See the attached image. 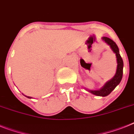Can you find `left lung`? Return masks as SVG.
Here are the masks:
<instances>
[{
	"mask_svg": "<svg viewBox=\"0 0 134 134\" xmlns=\"http://www.w3.org/2000/svg\"><path fill=\"white\" fill-rule=\"evenodd\" d=\"M102 40L105 41L108 46H110L113 52L115 53L116 57V61H117L116 71V74L114 77H112L110 80L108 81L101 89L97 90V91L88 90V91L93 95H97V96L105 97L108 95L116 87L118 84H119V83L121 82V79L122 77L123 61H122L121 55L119 54V48H118L117 45L116 44V43L107 37H103Z\"/></svg>",
	"mask_w": 134,
	"mask_h": 134,
	"instance_id": "1",
	"label": "left lung"
}]
</instances>
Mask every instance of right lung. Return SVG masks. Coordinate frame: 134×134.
Segmentation results:
<instances>
[{"label": "right lung", "instance_id": "right-lung-1", "mask_svg": "<svg viewBox=\"0 0 134 134\" xmlns=\"http://www.w3.org/2000/svg\"><path fill=\"white\" fill-rule=\"evenodd\" d=\"M25 96H26V95H25ZM26 97H28V98H32L31 97H29V96H26Z\"/></svg>", "mask_w": 134, "mask_h": 134}]
</instances>
